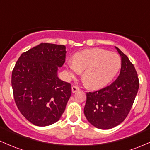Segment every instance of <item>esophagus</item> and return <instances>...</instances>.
Returning a JSON list of instances; mask_svg holds the SVG:
<instances>
[{
    "label": "esophagus",
    "mask_w": 150,
    "mask_h": 150,
    "mask_svg": "<svg viewBox=\"0 0 150 150\" xmlns=\"http://www.w3.org/2000/svg\"><path fill=\"white\" fill-rule=\"evenodd\" d=\"M79 91V88L78 87H76V86H72V93H76L77 91Z\"/></svg>",
    "instance_id": "obj_1"
}]
</instances>
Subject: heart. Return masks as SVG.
I'll return each mask as SVG.
<instances>
[{"instance_id": "1", "label": "heart", "mask_w": 150, "mask_h": 150, "mask_svg": "<svg viewBox=\"0 0 150 150\" xmlns=\"http://www.w3.org/2000/svg\"><path fill=\"white\" fill-rule=\"evenodd\" d=\"M121 59L116 53L95 48L76 53L72 60L66 62V75L72 78L83 71L85 83L98 89L107 86L119 72Z\"/></svg>"}]
</instances>
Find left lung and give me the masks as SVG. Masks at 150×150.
<instances>
[{"label":"left lung","instance_id":"left-lung-1","mask_svg":"<svg viewBox=\"0 0 150 150\" xmlns=\"http://www.w3.org/2000/svg\"><path fill=\"white\" fill-rule=\"evenodd\" d=\"M121 57L118 78L105 88L87 93L84 114L88 122L100 129L120 124L132 108L139 89L137 73L128 57L115 47Z\"/></svg>","mask_w":150,"mask_h":150}]
</instances>
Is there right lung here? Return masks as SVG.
<instances>
[{"mask_svg": "<svg viewBox=\"0 0 150 150\" xmlns=\"http://www.w3.org/2000/svg\"><path fill=\"white\" fill-rule=\"evenodd\" d=\"M66 53L64 45L42 43L23 53L12 72L16 104L21 114L38 127L59 120L71 96L70 84L57 75Z\"/></svg>", "mask_w": 150, "mask_h": 150, "instance_id": "obj_1", "label": "right lung"}]
</instances>
